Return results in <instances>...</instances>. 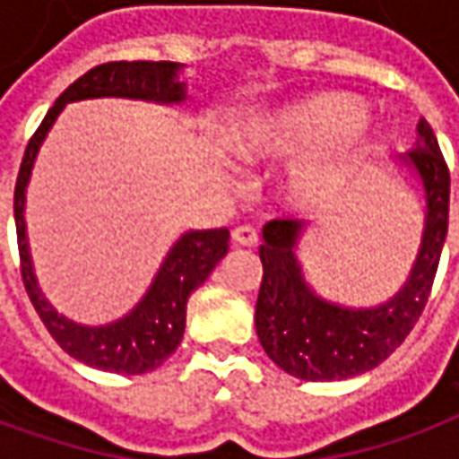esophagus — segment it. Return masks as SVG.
Returning <instances> with one entry per match:
<instances>
[{"label": "esophagus", "mask_w": 459, "mask_h": 459, "mask_svg": "<svg viewBox=\"0 0 459 459\" xmlns=\"http://www.w3.org/2000/svg\"><path fill=\"white\" fill-rule=\"evenodd\" d=\"M230 238H233L236 246H246V248H250V246L258 243V230L253 229V226H236L233 233H230Z\"/></svg>", "instance_id": "esophagus-1"}]
</instances>
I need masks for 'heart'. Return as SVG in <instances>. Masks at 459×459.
<instances>
[{
	"instance_id": "heart-1",
	"label": "heart",
	"mask_w": 459,
	"mask_h": 459,
	"mask_svg": "<svg viewBox=\"0 0 459 459\" xmlns=\"http://www.w3.org/2000/svg\"><path fill=\"white\" fill-rule=\"evenodd\" d=\"M364 108L349 95H315L295 105L255 115L238 132L233 147L248 164L309 157L290 179V201L309 209L337 191L349 164L371 147L374 130L359 122ZM339 134H344L337 141Z\"/></svg>"
}]
</instances>
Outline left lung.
<instances>
[{
    "instance_id": "left-lung-1",
    "label": "left lung",
    "mask_w": 459,
    "mask_h": 459,
    "mask_svg": "<svg viewBox=\"0 0 459 459\" xmlns=\"http://www.w3.org/2000/svg\"><path fill=\"white\" fill-rule=\"evenodd\" d=\"M423 184L425 229L405 285L376 307H342L309 288L298 260L305 223L275 219L263 229L255 332L265 354L295 378L342 381L366 374L394 354L423 315L443 255L450 213V171L428 120L401 157Z\"/></svg>"
}]
</instances>
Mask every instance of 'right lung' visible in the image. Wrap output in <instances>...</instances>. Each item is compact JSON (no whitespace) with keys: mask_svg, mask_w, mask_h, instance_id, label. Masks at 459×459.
I'll return each mask as SVG.
<instances>
[{"mask_svg":"<svg viewBox=\"0 0 459 459\" xmlns=\"http://www.w3.org/2000/svg\"><path fill=\"white\" fill-rule=\"evenodd\" d=\"M179 71L181 64H171V61H110L91 68L75 83L68 85L58 95L54 108L46 113L44 122L26 144L24 160L16 177L14 221L26 295L48 329V334L65 354L93 368H103L113 374H147L177 351L184 337L189 295L204 285V280L209 278L221 258L229 253V229L184 233L167 253L157 278L152 280L150 290L137 302V307L130 309L117 322L103 327H85L58 315L36 282L24 223L26 186L39 147L46 140L48 130L54 127L56 117L64 110L65 103L88 100V98H132V100H152L164 105L184 103L186 83L177 81Z\"/></svg>","mask_w":459,"mask_h":459,"instance_id":"right-lung-1","label":"right lung"}]
</instances>
